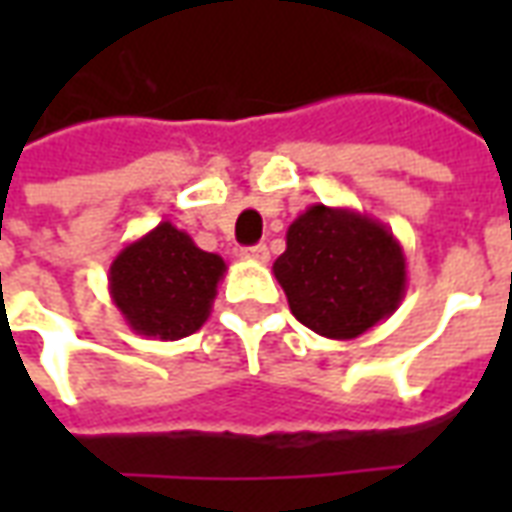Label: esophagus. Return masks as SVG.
Returning a JSON list of instances; mask_svg holds the SVG:
<instances>
[{
	"mask_svg": "<svg viewBox=\"0 0 512 512\" xmlns=\"http://www.w3.org/2000/svg\"><path fill=\"white\" fill-rule=\"evenodd\" d=\"M241 255L246 257V260H257V263H266L268 260V246L266 244H257V246H246Z\"/></svg>",
	"mask_w": 512,
	"mask_h": 512,
	"instance_id": "esophagus-1",
	"label": "esophagus"
}]
</instances>
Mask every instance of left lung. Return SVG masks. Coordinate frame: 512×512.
<instances>
[{"label":"left lung","mask_w":512,"mask_h":512,"mask_svg":"<svg viewBox=\"0 0 512 512\" xmlns=\"http://www.w3.org/2000/svg\"><path fill=\"white\" fill-rule=\"evenodd\" d=\"M274 277L290 312L329 340H354L406 296V255L392 230L354 208L310 205L288 227Z\"/></svg>","instance_id":"left-lung-1"}]
</instances>
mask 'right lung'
I'll return each instance as SVG.
<instances>
[{
    "label": "right lung",
    "instance_id": "obj_1",
    "mask_svg": "<svg viewBox=\"0 0 512 512\" xmlns=\"http://www.w3.org/2000/svg\"><path fill=\"white\" fill-rule=\"evenodd\" d=\"M224 271L222 257L202 252L189 233L161 222L112 260L109 296L131 332L180 340L208 321Z\"/></svg>",
    "mask_w": 512,
    "mask_h": 512
}]
</instances>
